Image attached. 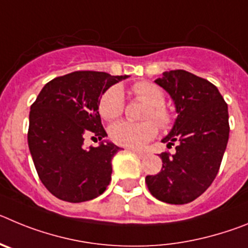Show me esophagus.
Segmentation results:
<instances>
[{
  "mask_svg": "<svg viewBox=\"0 0 248 248\" xmlns=\"http://www.w3.org/2000/svg\"><path fill=\"white\" fill-rule=\"evenodd\" d=\"M133 153H134V154H137L139 157H144V156H145V153H143V151L134 150V151H133Z\"/></svg>",
  "mask_w": 248,
  "mask_h": 248,
  "instance_id": "esophagus-1",
  "label": "esophagus"
}]
</instances>
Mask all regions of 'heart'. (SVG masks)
Listing matches in <instances>:
<instances>
[{
  "label": "heart",
  "mask_w": 248,
  "mask_h": 248,
  "mask_svg": "<svg viewBox=\"0 0 248 248\" xmlns=\"http://www.w3.org/2000/svg\"><path fill=\"white\" fill-rule=\"evenodd\" d=\"M131 92L138 100L148 104L143 115L145 122L115 123L109 129V137L117 145L140 149L156 137V124L160 128L169 129L174 123V115L164 105L165 94L159 85L151 82H138L133 85ZM98 109L103 119L114 120L119 118L124 111V94L120 87L114 85L105 91L99 100Z\"/></svg>",
  "instance_id": "heart-1"
}]
</instances>
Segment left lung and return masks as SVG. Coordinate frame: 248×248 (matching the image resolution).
<instances>
[{"mask_svg":"<svg viewBox=\"0 0 248 248\" xmlns=\"http://www.w3.org/2000/svg\"><path fill=\"white\" fill-rule=\"evenodd\" d=\"M172 98L177 118L161 141L176 153H161L163 168L148 175L150 194L163 202L184 205L198 199L217 175L229 141V110L209 80L176 69L155 80Z\"/></svg>","mask_w":248,"mask_h":248,"instance_id":"1","label":"left lung"}]
</instances>
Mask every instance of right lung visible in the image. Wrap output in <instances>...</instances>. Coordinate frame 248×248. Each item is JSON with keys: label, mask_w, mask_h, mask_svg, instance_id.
<instances>
[{"label": "right lung", "mask_w": 248, "mask_h": 248, "mask_svg": "<svg viewBox=\"0 0 248 248\" xmlns=\"http://www.w3.org/2000/svg\"><path fill=\"white\" fill-rule=\"evenodd\" d=\"M128 76L78 71L48 82L31 105L28 146L37 174L59 200L98 198L111 180V159L119 146L84 148V138L107 137L98 105L109 87Z\"/></svg>", "instance_id": "1"}]
</instances>
